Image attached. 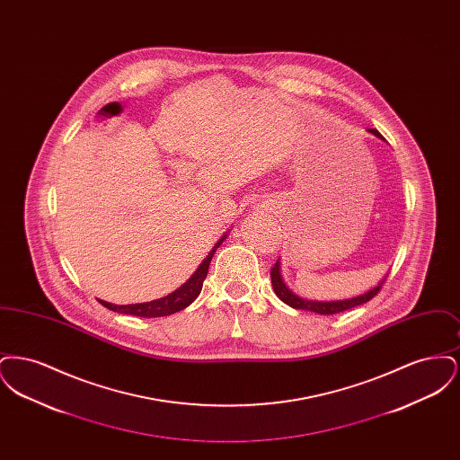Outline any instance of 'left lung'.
Returning <instances> with one entry per match:
<instances>
[{
  "instance_id": "8db88e82",
  "label": "left lung",
  "mask_w": 460,
  "mask_h": 460,
  "mask_svg": "<svg viewBox=\"0 0 460 460\" xmlns=\"http://www.w3.org/2000/svg\"><path fill=\"white\" fill-rule=\"evenodd\" d=\"M374 136L385 139L381 136V132L377 129H369ZM270 279H272V288L276 291V295L285 302L286 305L293 306V308H300V310H310V312H315V314H321V315H332V314H340V312H345L349 308L353 306L362 305V304H367L371 298H374L379 289L385 285L386 278L376 286L372 288L371 291L360 295V296H355V298H349V300H338V302H312V300H304L300 296H296L291 289H288V286L283 283L281 279V272H279V261L272 265L270 269Z\"/></svg>"
}]
</instances>
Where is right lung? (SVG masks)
Segmentation results:
<instances>
[{
    "label": "right lung",
    "instance_id": "right-lung-1",
    "mask_svg": "<svg viewBox=\"0 0 460 460\" xmlns=\"http://www.w3.org/2000/svg\"><path fill=\"white\" fill-rule=\"evenodd\" d=\"M224 238L226 236H222V240H219V243L212 248V252L207 255V259L199 263V267L195 270V274L184 285L172 291L171 295H167L164 298H158V300H154V302H146V304L113 305V304L103 302V300H100V304L107 306L109 310H113V312L128 314V315H137V317H164V315H171V314H175V312L191 305L197 300L199 291H201V286H203V281H205L207 272H208L210 261H212L216 250L219 248V244L224 241Z\"/></svg>",
    "mask_w": 460,
    "mask_h": 460
}]
</instances>
